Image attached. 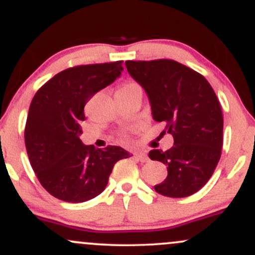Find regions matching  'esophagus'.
<instances>
[{
  "instance_id": "34e87169",
  "label": "esophagus",
  "mask_w": 255,
  "mask_h": 255,
  "mask_svg": "<svg viewBox=\"0 0 255 255\" xmlns=\"http://www.w3.org/2000/svg\"><path fill=\"white\" fill-rule=\"evenodd\" d=\"M134 157H135L137 160H140V162H141V163H146V162H148V157H147V154H146V153H142V152H137V153L134 154Z\"/></svg>"
}]
</instances>
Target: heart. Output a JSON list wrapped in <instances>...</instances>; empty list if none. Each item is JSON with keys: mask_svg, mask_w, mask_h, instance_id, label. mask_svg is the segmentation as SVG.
<instances>
[{"mask_svg": "<svg viewBox=\"0 0 255 255\" xmlns=\"http://www.w3.org/2000/svg\"><path fill=\"white\" fill-rule=\"evenodd\" d=\"M135 89H140L139 85L136 83H133V81H127V83L122 84V86L120 87L118 92H128V91L135 90Z\"/></svg>", "mask_w": 255, "mask_h": 255, "instance_id": "b5f03b06", "label": "heart"}]
</instances>
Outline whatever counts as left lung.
Returning a JSON list of instances; mask_svg holds the SVG:
<instances>
[{
	"mask_svg": "<svg viewBox=\"0 0 255 255\" xmlns=\"http://www.w3.org/2000/svg\"><path fill=\"white\" fill-rule=\"evenodd\" d=\"M130 77L145 90L152 118L174 136L168 151L148 157L166 165L168 176L154 186L164 197L184 198L212 176L223 146V114L215 91L198 72L174 60L126 61Z\"/></svg>",
	"mask_w": 255,
	"mask_h": 255,
	"instance_id": "obj_1",
	"label": "left lung"
}]
</instances>
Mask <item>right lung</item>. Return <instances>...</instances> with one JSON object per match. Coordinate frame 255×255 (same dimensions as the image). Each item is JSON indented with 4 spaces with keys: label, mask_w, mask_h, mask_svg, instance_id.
Segmentation results:
<instances>
[{
    "label": "right lung",
    "mask_w": 255,
    "mask_h": 255,
    "mask_svg": "<svg viewBox=\"0 0 255 255\" xmlns=\"http://www.w3.org/2000/svg\"><path fill=\"white\" fill-rule=\"evenodd\" d=\"M122 71V61L72 67L46 81L32 99L26 151L40 184L52 197L67 203L97 197L115 163L133 156L120 146L102 150L80 140L85 105Z\"/></svg>",
    "instance_id": "add662e5"
}]
</instances>
